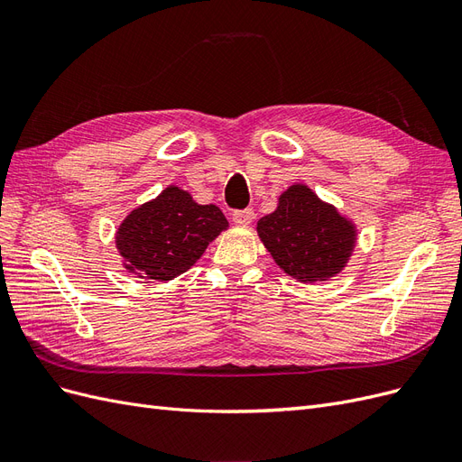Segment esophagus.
I'll return each instance as SVG.
<instances>
[{
	"label": "esophagus",
	"mask_w": 462,
	"mask_h": 462,
	"mask_svg": "<svg viewBox=\"0 0 462 462\" xmlns=\"http://www.w3.org/2000/svg\"><path fill=\"white\" fill-rule=\"evenodd\" d=\"M254 219V209L253 208H246V209H236L233 212V221L236 226H250Z\"/></svg>",
	"instance_id": "1"
}]
</instances>
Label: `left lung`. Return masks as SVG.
Masks as SVG:
<instances>
[{
    "label": "left lung",
    "mask_w": 462,
    "mask_h": 462,
    "mask_svg": "<svg viewBox=\"0 0 462 462\" xmlns=\"http://www.w3.org/2000/svg\"><path fill=\"white\" fill-rule=\"evenodd\" d=\"M256 231L273 262L300 283L341 273L358 241L356 223L304 183L279 194L277 208L258 221Z\"/></svg>",
    "instance_id": "obj_1"
}]
</instances>
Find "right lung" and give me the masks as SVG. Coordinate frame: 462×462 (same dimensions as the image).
<instances>
[{
	"label": "right lung",
	"instance_id": "add662e5",
	"mask_svg": "<svg viewBox=\"0 0 462 462\" xmlns=\"http://www.w3.org/2000/svg\"><path fill=\"white\" fill-rule=\"evenodd\" d=\"M227 227L216 204H199L189 190L170 185L119 223L116 246L129 273L165 283L190 270Z\"/></svg>",
	"mask_w": 462,
	"mask_h": 462
}]
</instances>
